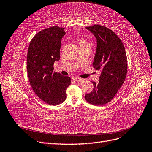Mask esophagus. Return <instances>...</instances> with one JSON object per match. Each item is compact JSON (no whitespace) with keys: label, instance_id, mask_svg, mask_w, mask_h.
Returning a JSON list of instances; mask_svg holds the SVG:
<instances>
[{"label":"esophagus","instance_id":"34e87169","mask_svg":"<svg viewBox=\"0 0 152 152\" xmlns=\"http://www.w3.org/2000/svg\"><path fill=\"white\" fill-rule=\"evenodd\" d=\"M73 80L77 81V82H82V79H80V78H78V77H73Z\"/></svg>","mask_w":152,"mask_h":152}]
</instances>
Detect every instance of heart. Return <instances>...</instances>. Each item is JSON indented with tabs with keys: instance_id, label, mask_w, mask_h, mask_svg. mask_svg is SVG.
<instances>
[{
	"instance_id": "1",
	"label": "heart",
	"mask_w": 152,
	"mask_h": 152,
	"mask_svg": "<svg viewBox=\"0 0 152 152\" xmlns=\"http://www.w3.org/2000/svg\"><path fill=\"white\" fill-rule=\"evenodd\" d=\"M78 42H79L80 48L85 46H90V44L84 39H80L79 41H78Z\"/></svg>"
}]
</instances>
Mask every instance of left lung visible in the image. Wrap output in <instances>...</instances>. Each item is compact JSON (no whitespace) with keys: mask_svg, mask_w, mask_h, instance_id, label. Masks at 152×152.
<instances>
[{"mask_svg":"<svg viewBox=\"0 0 152 152\" xmlns=\"http://www.w3.org/2000/svg\"><path fill=\"white\" fill-rule=\"evenodd\" d=\"M96 38L97 48L93 67L102 70L99 83L92 82L93 91L85 96L86 100L94 105L110 102L125 80L127 60L124 45L120 38L108 28L96 25L87 26Z\"/></svg>","mask_w":152,"mask_h":152,"instance_id":"obj_1","label":"left lung"}]
</instances>
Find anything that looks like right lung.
Wrapping results in <instances>:
<instances>
[{
  "label": "right lung",
  "mask_w": 152,
  "mask_h": 152,
  "mask_svg": "<svg viewBox=\"0 0 152 152\" xmlns=\"http://www.w3.org/2000/svg\"><path fill=\"white\" fill-rule=\"evenodd\" d=\"M65 28L51 26L37 34L31 39L27 54V73L38 97L50 105L65 102L66 89L71 79L54 72V63L59 61L61 41Z\"/></svg>",
  "instance_id": "obj_1"
}]
</instances>
